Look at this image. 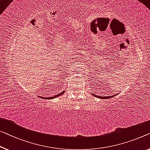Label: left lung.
I'll return each instance as SVG.
<instances>
[{"mask_svg": "<svg viewBox=\"0 0 150 150\" xmlns=\"http://www.w3.org/2000/svg\"><path fill=\"white\" fill-rule=\"evenodd\" d=\"M92 95H93L94 96H96V98H102V99H106V98H112V97H114V96H115L117 94H115V95H114V96H96V95H95V94H93V93H92Z\"/></svg>", "mask_w": 150, "mask_h": 150, "instance_id": "1", "label": "left lung"}]
</instances>
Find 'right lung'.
Instances as JSON below:
<instances>
[{
    "label": "right lung",
    "mask_w": 150,
    "mask_h": 150,
    "mask_svg": "<svg viewBox=\"0 0 150 150\" xmlns=\"http://www.w3.org/2000/svg\"><path fill=\"white\" fill-rule=\"evenodd\" d=\"M64 91H62V92L61 93H59V94H57V95H55L54 96H52V97H48V98H45V97H41V98H43V99H47V100H50V99H53V98H57V97H59V96H61V95H62L63 94V93H64Z\"/></svg>",
    "instance_id": "1"
}]
</instances>
